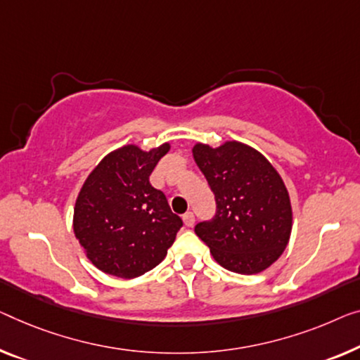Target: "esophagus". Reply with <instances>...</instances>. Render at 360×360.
I'll use <instances>...</instances> for the list:
<instances>
[{
    "instance_id": "obj_1",
    "label": "esophagus",
    "mask_w": 360,
    "mask_h": 360,
    "mask_svg": "<svg viewBox=\"0 0 360 360\" xmlns=\"http://www.w3.org/2000/svg\"><path fill=\"white\" fill-rule=\"evenodd\" d=\"M182 221H184V224H186L187 228L194 226V221H195L194 213H192V212H187V213H184V217H182Z\"/></svg>"
}]
</instances>
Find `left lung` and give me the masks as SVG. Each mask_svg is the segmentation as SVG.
Listing matches in <instances>:
<instances>
[{"label": "left lung", "instance_id": "obj_1", "mask_svg": "<svg viewBox=\"0 0 360 360\" xmlns=\"http://www.w3.org/2000/svg\"><path fill=\"white\" fill-rule=\"evenodd\" d=\"M192 157L217 198V214L198 223L195 234L226 270H266L281 257L292 229L291 198L280 173L259 150L238 141L218 147L197 142Z\"/></svg>", "mask_w": 360, "mask_h": 360}]
</instances>
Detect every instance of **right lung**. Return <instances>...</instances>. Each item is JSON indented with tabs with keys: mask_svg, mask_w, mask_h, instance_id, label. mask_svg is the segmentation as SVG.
Returning a JSON list of instances; mask_svg holds the SVG:
<instances>
[{
	"mask_svg": "<svg viewBox=\"0 0 360 360\" xmlns=\"http://www.w3.org/2000/svg\"><path fill=\"white\" fill-rule=\"evenodd\" d=\"M169 142L127 143L95 166L80 187L72 228L87 259L106 275L137 278L162 262L182 226L162 191L150 184Z\"/></svg>",
	"mask_w": 360,
	"mask_h": 360,
	"instance_id": "right-lung-1",
	"label": "right lung"
}]
</instances>
